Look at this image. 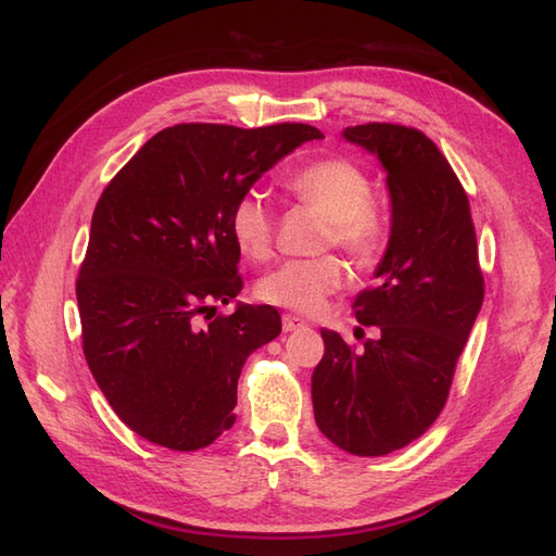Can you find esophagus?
I'll use <instances>...</instances> for the list:
<instances>
[{
    "label": "esophagus",
    "mask_w": 556,
    "mask_h": 556,
    "mask_svg": "<svg viewBox=\"0 0 556 556\" xmlns=\"http://www.w3.org/2000/svg\"><path fill=\"white\" fill-rule=\"evenodd\" d=\"M281 326H283V331L291 333V331H298V329H305L307 321L301 319V317H295V315H283Z\"/></svg>",
    "instance_id": "obj_1"
}]
</instances>
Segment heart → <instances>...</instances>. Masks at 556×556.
Here are the masks:
<instances>
[{"instance_id":"b5f03b06","label":"heart","mask_w":556,"mask_h":556,"mask_svg":"<svg viewBox=\"0 0 556 556\" xmlns=\"http://www.w3.org/2000/svg\"><path fill=\"white\" fill-rule=\"evenodd\" d=\"M287 190L303 204L329 218L324 244L343 249L352 261L368 263L382 251L388 235L386 213L374 202L371 178L366 170L343 156H326L295 170ZM230 232L241 255L265 261L273 251L275 218L265 194L249 190L230 213ZM343 265L333 255L309 261H289L258 281V298L269 305L287 307L298 315H315L326 298L343 287Z\"/></svg>"}]
</instances>
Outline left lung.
<instances>
[{
	"label": "left lung",
	"instance_id": "obj_1",
	"mask_svg": "<svg viewBox=\"0 0 556 556\" xmlns=\"http://www.w3.org/2000/svg\"><path fill=\"white\" fill-rule=\"evenodd\" d=\"M388 170L392 232L354 317L378 338L352 348L321 331L312 406L324 437L352 455H388L430 430L481 309L483 275L469 199L448 160L414 126H348Z\"/></svg>",
	"mask_w": 556,
	"mask_h": 556
}]
</instances>
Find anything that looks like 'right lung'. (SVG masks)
Listing matches in <instances>:
<instances>
[{"instance_id":"1","label":"right lung","mask_w":556,"mask_h":556,"mask_svg":"<svg viewBox=\"0 0 556 556\" xmlns=\"http://www.w3.org/2000/svg\"><path fill=\"white\" fill-rule=\"evenodd\" d=\"M319 138L309 124H176L98 199L77 277L81 350L142 439L197 451L235 425L241 366L281 317L273 305L216 315L241 291L230 213L281 156Z\"/></svg>"}]
</instances>
